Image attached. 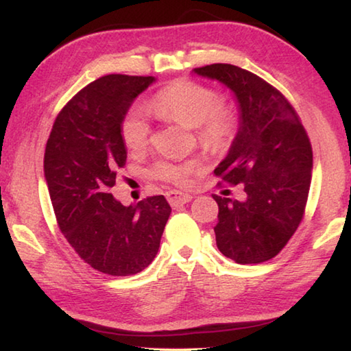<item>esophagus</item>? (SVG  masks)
Returning a JSON list of instances; mask_svg holds the SVG:
<instances>
[{"label":"esophagus","instance_id":"34e87169","mask_svg":"<svg viewBox=\"0 0 351 351\" xmlns=\"http://www.w3.org/2000/svg\"><path fill=\"white\" fill-rule=\"evenodd\" d=\"M166 199H168L171 206H179L191 202L193 195H189L186 193H180V191H168L166 193Z\"/></svg>","mask_w":351,"mask_h":351}]
</instances>
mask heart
<instances>
[{"label":"heart","instance_id":"obj_1","mask_svg":"<svg viewBox=\"0 0 351 351\" xmlns=\"http://www.w3.org/2000/svg\"><path fill=\"white\" fill-rule=\"evenodd\" d=\"M149 109L152 114L163 119L179 121L188 128H195V135L200 143L213 149H225L234 140L239 120L228 106L220 104V95L216 89L193 80H177L160 89L151 98ZM121 138L128 149H145L151 140V123L145 110L134 106L128 110L121 121ZM202 169L199 158L183 162L160 160L152 166V176L158 180L171 182L174 185H188L191 176Z\"/></svg>","mask_w":351,"mask_h":351}]
</instances>
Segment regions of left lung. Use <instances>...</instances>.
Masks as SVG:
<instances>
[{"mask_svg":"<svg viewBox=\"0 0 351 351\" xmlns=\"http://www.w3.org/2000/svg\"><path fill=\"white\" fill-rule=\"evenodd\" d=\"M234 92L241 128L214 174L243 189V200L213 194L220 253L236 263H262L284 250L305 216L313 151L296 109L280 90L256 73L226 63L195 67ZM231 193L226 189V195Z\"/></svg>","mask_w":351,"mask_h":351,"instance_id":"obj_1","label":"left lung"}]
</instances>
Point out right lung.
Wrapping results in <instances>:
<instances>
[{
    "mask_svg": "<svg viewBox=\"0 0 351 351\" xmlns=\"http://www.w3.org/2000/svg\"><path fill=\"white\" fill-rule=\"evenodd\" d=\"M154 77L110 73L77 92L53 121L45 177L58 228L94 269L132 276L157 256L171 206L152 195L125 206L110 189L126 165L121 121Z\"/></svg>",
    "mask_w": 351,
    "mask_h": 351,
    "instance_id": "1",
    "label": "right lung"
}]
</instances>
